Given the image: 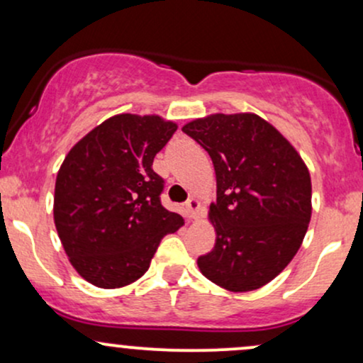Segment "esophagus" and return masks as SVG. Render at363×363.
<instances>
[{
    "label": "esophagus",
    "mask_w": 363,
    "mask_h": 363,
    "mask_svg": "<svg viewBox=\"0 0 363 363\" xmlns=\"http://www.w3.org/2000/svg\"><path fill=\"white\" fill-rule=\"evenodd\" d=\"M199 211H201V203L198 198H189L186 203V213L191 220L199 218Z\"/></svg>",
    "instance_id": "1"
}]
</instances>
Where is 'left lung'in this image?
Listing matches in <instances>:
<instances>
[{
    "label": "left lung",
    "instance_id": "1",
    "mask_svg": "<svg viewBox=\"0 0 363 363\" xmlns=\"http://www.w3.org/2000/svg\"><path fill=\"white\" fill-rule=\"evenodd\" d=\"M182 131L211 157L216 201L208 218L215 247L199 272L228 291H251L277 278L301 249L312 215L306 162L273 124L252 112L210 114Z\"/></svg>",
    "mask_w": 363,
    "mask_h": 363
}]
</instances>
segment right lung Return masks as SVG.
<instances>
[{"label":"right lung","mask_w":363,"mask_h":363,"mask_svg":"<svg viewBox=\"0 0 363 363\" xmlns=\"http://www.w3.org/2000/svg\"><path fill=\"white\" fill-rule=\"evenodd\" d=\"M177 124L157 114H116L86 133L57 170L54 223L69 262L99 289L143 277L164 235L184 225L160 203L153 158Z\"/></svg>","instance_id":"add662e5"}]
</instances>
